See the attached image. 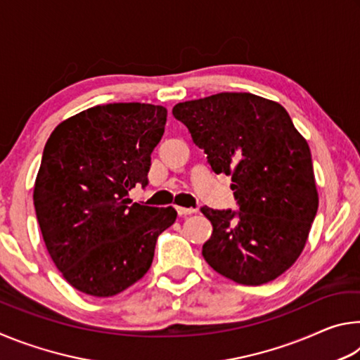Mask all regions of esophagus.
I'll use <instances>...</instances> for the list:
<instances>
[{"mask_svg": "<svg viewBox=\"0 0 360 360\" xmlns=\"http://www.w3.org/2000/svg\"><path fill=\"white\" fill-rule=\"evenodd\" d=\"M176 211H178L179 216H188V214H193V212H195L193 208H184V206H176Z\"/></svg>", "mask_w": 360, "mask_h": 360, "instance_id": "34e87169", "label": "esophagus"}]
</instances>
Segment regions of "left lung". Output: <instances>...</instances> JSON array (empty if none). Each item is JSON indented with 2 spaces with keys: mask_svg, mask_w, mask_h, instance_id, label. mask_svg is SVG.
I'll use <instances>...</instances> for the list:
<instances>
[{
  "mask_svg": "<svg viewBox=\"0 0 360 360\" xmlns=\"http://www.w3.org/2000/svg\"><path fill=\"white\" fill-rule=\"evenodd\" d=\"M187 127L216 174H231L238 211H200L212 225L202 254L231 281H273L303 251L318 212L311 152L279 103L222 92L178 103Z\"/></svg>",
  "mask_w": 360,
  "mask_h": 360,
  "instance_id": "1",
  "label": "left lung"
}]
</instances>
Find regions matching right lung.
Wrapping results in <instances>:
<instances>
[{
	"label": "right lung",
	"mask_w": 360,
	"mask_h": 360,
	"mask_svg": "<svg viewBox=\"0 0 360 360\" xmlns=\"http://www.w3.org/2000/svg\"><path fill=\"white\" fill-rule=\"evenodd\" d=\"M167 109L109 103L62 122L47 139L34 184V210L53 264L72 288L111 297L149 270L173 206L132 203L148 186L150 154L165 131Z\"/></svg>",
	"instance_id": "obj_1"
}]
</instances>
